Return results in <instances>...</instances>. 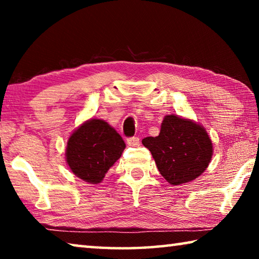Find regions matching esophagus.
Segmentation results:
<instances>
[{
  "mask_svg": "<svg viewBox=\"0 0 259 259\" xmlns=\"http://www.w3.org/2000/svg\"><path fill=\"white\" fill-rule=\"evenodd\" d=\"M139 138L138 137H130L126 139V144L128 146H139Z\"/></svg>",
  "mask_w": 259,
  "mask_h": 259,
  "instance_id": "obj_1",
  "label": "esophagus"
}]
</instances>
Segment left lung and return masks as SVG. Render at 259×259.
Here are the masks:
<instances>
[{"label":"left lung","instance_id":"1","mask_svg":"<svg viewBox=\"0 0 259 259\" xmlns=\"http://www.w3.org/2000/svg\"><path fill=\"white\" fill-rule=\"evenodd\" d=\"M157 169L171 185L194 181L202 174L212 155V143L203 126L176 115H166L157 137H146Z\"/></svg>","mask_w":259,"mask_h":259}]
</instances>
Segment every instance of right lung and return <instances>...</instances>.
Returning <instances> with one entry per match:
<instances>
[{"mask_svg":"<svg viewBox=\"0 0 259 259\" xmlns=\"http://www.w3.org/2000/svg\"><path fill=\"white\" fill-rule=\"evenodd\" d=\"M124 148L123 139L115 129L103 120L93 119L71 135L66 147V160L78 178L98 184L120 159Z\"/></svg>","mask_w":259,"mask_h":259,"instance_id":"right-lung-1","label":"right lung"}]
</instances>
